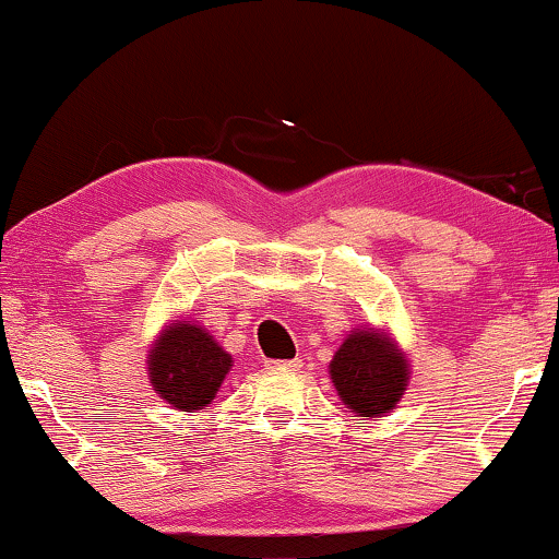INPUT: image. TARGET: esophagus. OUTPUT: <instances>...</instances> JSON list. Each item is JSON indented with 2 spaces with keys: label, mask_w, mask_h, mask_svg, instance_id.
<instances>
[{
  "label": "esophagus",
  "mask_w": 559,
  "mask_h": 559,
  "mask_svg": "<svg viewBox=\"0 0 559 559\" xmlns=\"http://www.w3.org/2000/svg\"><path fill=\"white\" fill-rule=\"evenodd\" d=\"M300 366V358H289V361H266V369L270 371H297Z\"/></svg>",
  "instance_id": "obj_1"
}]
</instances>
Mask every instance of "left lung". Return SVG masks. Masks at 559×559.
Instances as JSON below:
<instances>
[{"instance_id":"8db88e82","label":"left lung","mask_w":559,"mask_h":559,"mask_svg":"<svg viewBox=\"0 0 559 559\" xmlns=\"http://www.w3.org/2000/svg\"><path fill=\"white\" fill-rule=\"evenodd\" d=\"M331 379L343 404L356 417H381L402 402L409 364L384 331L356 328L335 350Z\"/></svg>"}]
</instances>
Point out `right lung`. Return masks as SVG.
I'll return each mask as SVG.
<instances>
[{"label": "right lung", "mask_w": 559, "mask_h": 559, "mask_svg": "<svg viewBox=\"0 0 559 559\" xmlns=\"http://www.w3.org/2000/svg\"><path fill=\"white\" fill-rule=\"evenodd\" d=\"M231 366V354L190 320L165 325L147 354L150 384L180 412L209 407Z\"/></svg>", "instance_id": "add662e5"}]
</instances>
